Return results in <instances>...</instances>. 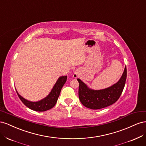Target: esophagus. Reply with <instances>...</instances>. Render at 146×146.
I'll return each instance as SVG.
<instances>
[{
  "instance_id": "34e87169",
  "label": "esophagus",
  "mask_w": 146,
  "mask_h": 146,
  "mask_svg": "<svg viewBox=\"0 0 146 146\" xmlns=\"http://www.w3.org/2000/svg\"><path fill=\"white\" fill-rule=\"evenodd\" d=\"M73 77H74V78H77V77H78V73L75 72V73L74 74V75H73Z\"/></svg>"
}]
</instances>
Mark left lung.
<instances>
[{
	"instance_id": "8db88e82",
	"label": "left lung",
	"mask_w": 146,
	"mask_h": 146,
	"mask_svg": "<svg viewBox=\"0 0 146 146\" xmlns=\"http://www.w3.org/2000/svg\"><path fill=\"white\" fill-rule=\"evenodd\" d=\"M127 78V69L120 80L111 87L102 90H92L88 88L80 79L77 78L79 83L78 96L81 103L85 107L93 110L105 108L115 103L120 98L124 88Z\"/></svg>"
}]
</instances>
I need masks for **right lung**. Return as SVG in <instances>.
<instances>
[{
	"instance_id": "right-lung-1",
	"label": "right lung",
	"mask_w": 146,
	"mask_h": 146,
	"mask_svg": "<svg viewBox=\"0 0 146 146\" xmlns=\"http://www.w3.org/2000/svg\"><path fill=\"white\" fill-rule=\"evenodd\" d=\"M67 80V76H63L58 78L52 91L47 98L36 102H32L24 99L17 92V96L23 103L30 109L36 111H44L53 108L55 105L60 96L61 88Z\"/></svg>"
}]
</instances>
